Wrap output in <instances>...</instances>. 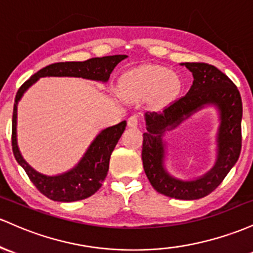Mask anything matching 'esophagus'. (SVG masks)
Instances as JSON below:
<instances>
[{
    "mask_svg": "<svg viewBox=\"0 0 253 253\" xmlns=\"http://www.w3.org/2000/svg\"><path fill=\"white\" fill-rule=\"evenodd\" d=\"M127 126L130 127H137L138 126V117L137 116H130L129 119H127Z\"/></svg>",
    "mask_w": 253,
    "mask_h": 253,
    "instance_id": "obj_1",
    "label": "esophagus"
}]
</instances>
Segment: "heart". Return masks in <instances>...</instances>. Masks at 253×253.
Segmentation results:
<instances>
[{
	"mask_svg": "<svg viewBox=\"0 0 253 253\" xmlns=\"http://www.w3.org/2000/svg\"><path fill=\"white\" fill-rule=\"evenodd\" d=\"M179 80L173 73L160 65H144L129 73L122 82V88L132 96H147L154 93L158 100H166L177 92Z\"/></svg>",
	"mask_w": 253,
	"mask_h": 253,
	"instance_id": "b5f03b06",
	"label": "heart"
}]
</instances>
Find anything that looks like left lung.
I'll list each match as a JSON object with an SVG mask.
<instances>
[{"instance_id": "8db88e82", "label": "left lung", "mask_w": 253, "mask_h": 253, "mask_svg": "<svg viewBox=\"0 0 253 253\" xmlns=\"http://www.w3.org/2000/svg\"><path fill=\"white\" fill-rule=\"evenodd\" d=\"M181 65L194 75L191 88L163 111L144 115L147 132L143 134L142 161L147 178L158 192L177 200H198L214 191L239 159L243 104L237 86L216 67L201 62ZM206 104H214L220 112L217 163L197 180H177L164 169L162 136Z\"/></svg>"}]
</instances>
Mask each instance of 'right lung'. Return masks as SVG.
I'll use <instances>...</instances> for the list:
<instances>
[{"label":"right lung","instance_id":"obj_1","mask_svg":"<svg viewBox=\"0 0 253 253\" xmlns=\"http://www.w3.org/2000/svg\"><path fill=\"white\" fill-rule=\"evenodd\" d=\"M126 55H113L105 57H95L84 62H59L42 68L31 76L20 87L15 95L12 121V147L14 157L20 166L27 173L28 178L42 195L52 201L58 202H74L84 200L94 195L107 175L110 157L122 134L126 130V122L123 121L117 126L101 130L82 157L80 163L70 171L58 175H45L37 172L26 163L20 153L16 142V116L18 103L24 93L45 76H73V78L88 79V80L106 82L110 74L119 62L126 58Z\"/></svg>","mask_w":253,"mask_h":253}]
</instances>
